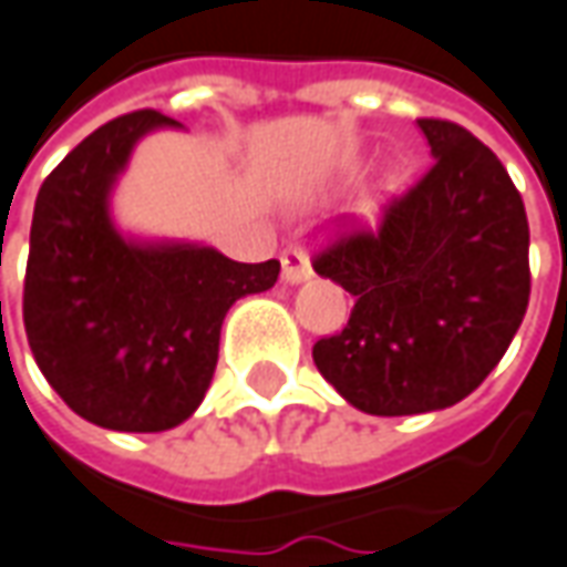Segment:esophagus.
<instances>
[{
    "instance_id": "esophagus-1",
    "label": "esophagus",
    "mask_w": 567,
    "mask_h": 567,
    "mask_svg": "<svg viewBox=\"0 0 567 567\" xmlns=\"http://www.w3.org/2000/svg\"><path fill=\"white\" fill-rule=\"evenodd\" d=\"M280 265H284V280L287 284H299V280H306L311 275V261L306 249H287L280 256Z\"/></svg>"
}]
</instances>
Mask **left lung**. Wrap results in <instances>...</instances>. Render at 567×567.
I'll use <instances>...</instances> for the list:
<instances>
[{
	"label": "left lung",
	"mask_w": 567,
	"mask_h": 567,
	"mask_svg": "<svg viewBox=\"0 0 567 567\" xmlns=\"http://www.w3.org/2000/svg\"><path fill=\"white\" fill-rule=\"evenodd\" d=\"M431 168L378 221L340 218L311 268L355 296L311 359L368 415H421L474 393L522 328L530 230L503 162L455 121L417 117Z\"/></svg>",
	"instance_id": "1"
}]
</instances>
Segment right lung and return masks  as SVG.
Segmentation results:
<instances>
[{"label": "right lung", "mask_w": 567, "mask_h": 567, "mask_svg": "<svg viewBox=\"0 0 567 567\" xmlns=\"http://www.w3.org/2000/svg\"><path fill=\"white\" fill-rule=\"evenodd\" d=\"M174 117L121 115L40 186L24 275V330L68 409L109 431L158 434L193 415L218 364L227 309L275 287L280 261L208 246H136L109 221V189L133 143Z\"/></svg>", "instance_id": "obj_1"}]
</instances>
